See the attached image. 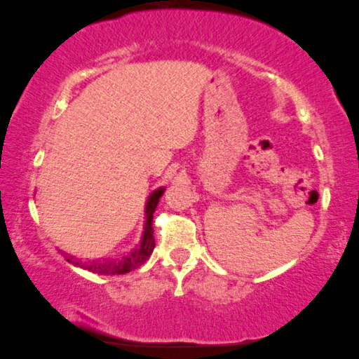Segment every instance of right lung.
<instances>
[{
	"instance_id": "add662e5",
	"label": "right lung",
	"mask_w": 359,
	"mask_h": 359,
	"mask_svg": "<svg viewBox=\"0 0 359 359\" xmlns=\"http://www.w3.org/2000/svg\"><path fill=\"white\" fill-rule=\"evenodd\" d=\"M165 192V188H159L151 192V196L149 197V201H147L145 206V224H144V232L140 245L133 249L130 253L123 256L121 259L116 261H106V262H81L74 259V256H67V261L76 267L85 269L90 273H97V274H104V276H112V274H124L132 271L150 258V255L153 253L154 249V236H153V214L156 210V206L159 203V198Z\"/></svg>"
}]
</instances>
